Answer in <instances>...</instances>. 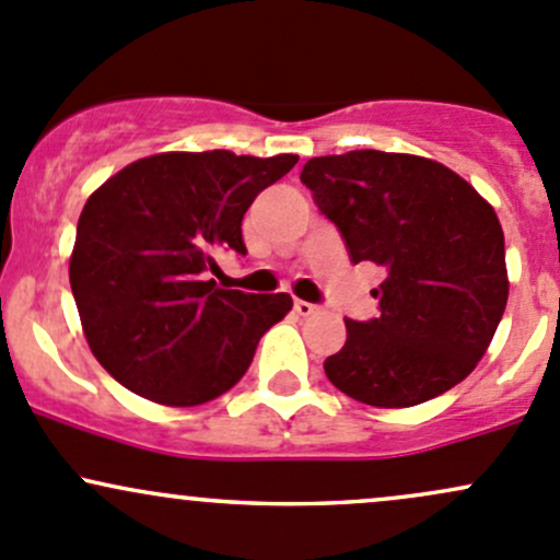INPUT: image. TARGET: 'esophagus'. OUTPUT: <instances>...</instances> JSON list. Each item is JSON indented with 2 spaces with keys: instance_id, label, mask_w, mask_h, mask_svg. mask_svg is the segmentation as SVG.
I'll return each instance as SVG.
<instances>
[{
  "instance_id": "34e87169",
  "label": "esophagus",
  "mask_w": 560,
  "mask_h": 560,
  "mask_svg": "<svg viewBox=\"0 0 560 560\" xmlns=\"http://www.w3.org/2000/svg\"><path fill=\"white\" fill-rule=\"evenodd\" d=\"M292 308H295V314H300V316H311L316 311V305L308 303V300H295V303H292Z\"/></svg>"
}]
</instances>
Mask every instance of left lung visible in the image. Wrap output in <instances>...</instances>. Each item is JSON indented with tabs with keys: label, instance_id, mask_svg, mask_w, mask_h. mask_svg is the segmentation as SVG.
Here are the masks:
<instances>
[{
	"label": "left lung",
	"instance_id": "left-lung-1",
	"mask_svg": "<svg viewBox=\"0 0 560 560\" xmlns=\"http://www.w3.org/2000/svg\"><path fill=\"white\" fill-rule=\"evenodd\" d=\"M300 182L351 260L386 268L373 290L378 316L346 322V343L325 359L332 386L375 408H410L462 384L508 305L493 206L443 163L402 152L311 158Z\"/></svg>",
	"mask_w": 560,
	"mask_h": 560
}]
</instances>
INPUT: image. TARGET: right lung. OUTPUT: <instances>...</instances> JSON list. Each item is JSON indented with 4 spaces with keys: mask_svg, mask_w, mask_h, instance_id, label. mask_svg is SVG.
Instances as JSON below:
<instances>
[{
    "mask_svg": "<svg viewBox=\"0 0 560 560\" xmlns=\"http://www.w3.org/2000/svg\"><path fill=\"white\" fill-rule=\"evenodd\" d=\"M295 163L298 155L161 152L88 198L69 281L88 346L117 384L172 408L238 384L292 298L220 290L209 270L217 252L244 255L246 209Z\"/></svg>",
    "mask_w": 560,
    "mask_h": 560,
    "instance_id": "add662e5",
    "label": "right lung"
}]
</instances>
